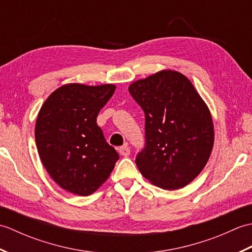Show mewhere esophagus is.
Listing matches in <instances>:
<instances>
[{
	"label": "esophagus",
	"mask_w": 252,
	"mask_h": 252,
	"mask_svg": "<svg viewBox=\"0 0 252 252\" xmlns=\"http://www.w3.org/2000/svg\"><path fill=\"white\" fill-rule=\"evenodd\" d=\"M119 153H120V155H122V156L127 157L131 153V149L127 145H125V146H122V147L119 148Z\"/></svg>",
	"instance_id": "34e87169"
}]
</instances>
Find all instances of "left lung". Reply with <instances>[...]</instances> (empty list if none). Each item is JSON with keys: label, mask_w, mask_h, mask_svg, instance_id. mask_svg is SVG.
Segmentation results:
<instances>
[{"label": "left lung", "mask_w": 252, "mask_h": 252, "mask_svg": "<svg viewBox=\"0 0 252 252\" xmlns=\"http://www.w3.org/2000/svg\"><path fill=\"white\" fill-rule=\"evenodd\" d=\"M129 92L145 112V147L135 159L140 172L163 189L189 184L205 168L215 143L207 104L189 79L174 70L137 80Z\"/></svg>", "instance_id": "8db88e82"}]
</instances>
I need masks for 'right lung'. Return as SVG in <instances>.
Returning a JSON list of instances; mask_svg holds the SVG:
<instances>
[{
  "mask_svg": "<svg viewBox=\"0 0 252 252\" xmlns=\"http://www.w3.org/2000/svg\"><path fill=\"white\" fill-rule=\"evenodd\" d=\"M116 85L69 83L42 105L35 122V144L51 178L62 189L89 196L109 178L119 155L96 123Z\"/></svg>",
  "mask_w": 252,
  "mask_h": 252,
  "instance_id": "obj_1",
  "label": "right lung"
}]
</instances>
